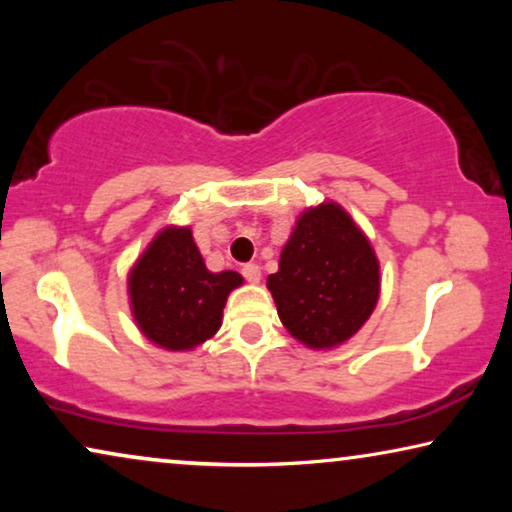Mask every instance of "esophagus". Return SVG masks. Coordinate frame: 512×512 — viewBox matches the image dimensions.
<instances>
[{"label":"esophagus","mask_w":512,"mask_h":512,"mask_svg":"<svg viewBox=\"0 0 512 512\" xmlns=\"http://www.w3.org/2000/svg\"><path fill=\"white\" fill-rule=\"evenodd\" d=\"M242 275H244V279H247L249 284H258V282H261V268H258L256 263H247V265H244Z\"/></svg>","instance_id":"1"}]
</instances>
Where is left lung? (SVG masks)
Wrapping results in <instances>:
<instances>
[{
	"label": "left lung",
	"instance_id": "8db88e82",
	"mask_svg": "<svg viewBox=\"0 0 512 512\" xmlns=\"http://www.w3.org/2000/svg\"><path fill=\"white\" fill-rule=\"evenodd\" d=\"M268 289L293 338L312 349H331L373 314L380 263L352 216L335 202H321L298 216Z\"/></svg>",
	"mask_w": 512,
	"mask_h": 512
}]
</instances>
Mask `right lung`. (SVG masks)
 <instances>
[{"instance_id": "add662e5", "label": "right lung", "mask_w": 512, "mask_h": 512, "mask_svg": "<svg viewBox=\"0 0 512 512\" xmlns=\"http://www.w3.org/2000/svg\"><path fill=\"white\" fill-rule=\"evenodd\" d=\"M242 284L233 270L209 272L191 228L160 230L128 277L132 317L158 347L186 352L221 328L228 293Z\"/></svg>"}]
</instances>
